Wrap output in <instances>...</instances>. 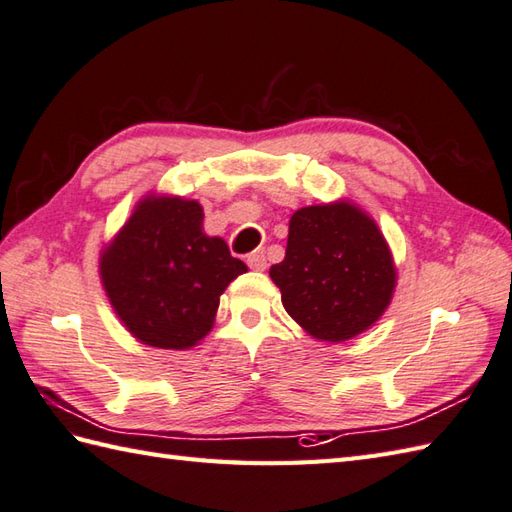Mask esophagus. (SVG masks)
<instances>
[{
	"label": "esophagus",
	"instance_id": "34e87169",
	"mask_svg": "<svg viewBox=\"0 0 512 512\" xmlns=\"http://www.w3.org/2000/svg\"><path fill=\"white\" fill-rule=\"evenodd\" d=\"M247 265L252 267L254 271H265L267 269V258L265 252H252L247 256Z\"/></svg>",
	"mask_w": 512,
	"mask_h": 512
}]
</instances>
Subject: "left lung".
<instances>
[{
	"instance_id": "1",
	"label": "left lung",
	"mask_w": 512,
	"mask_h": 512,
	"mask_svg": "<svg viewBox=\"0 0 512 512\" xmlns=\"http://www.w3.org/2000/svg\"><path fill=\"white\" fill-rule=\"evenodd\" d=\"M269 276L287 313L322 342H346L368 331L396 287L392 252L379 225L350 201L293 212L285 260Z\"/></svg>"
}]
</instances>
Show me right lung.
Listing matches in <instances>:
<instances>
[{
    "instance_id": "1",
    "label": "right lung",
    "mask_w": 512,
    "mask_h": 512,
    "mask_svg": "<svg viewBox=\"0 0 512 512\" xmlns=\"http://www.w3.org/2000/svg\"><path fill=\"white\" fill-rule=\"evenodd\" d=\"M100 280L138 342L186 350L210 333L221 293L247 271L203 232L199 201L149 195L100 254Z\"/></svg>"
}]
</instances>
